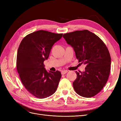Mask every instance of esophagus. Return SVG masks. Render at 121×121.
Here are the masks:
<instances>
[{"label":"esophagus","mask_w":121,"mask_h":121,"mask_svg":"<svg viewBox=\"0 0 121 121\" xmlns=\"http://www.w3.org/2000/svg\"><path fill=\"white\" fill-rule=\"evenodd\" d=\"M67 72H68V71H67V70L63 71H61V74L62 75H64V74H66V73H67Z\"/></svg>","instance_id":"34e87169"}]
</instances>
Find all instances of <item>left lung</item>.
<instances>
[{
  "instance_id": "8db88e82",
  "label": "left lung",
  "mask_w": 121,
  "mask_h": 121,
  "mask_svg": "<svg viewBox=\"0 0 121 121\" xmlns=\"http://www.w3.org/2000/svg\"><path fill=\"white\" fill-rule=\"evenodd\" d=\"M63 37L74 48L79 62L86 65L85 72H76L75 91L84 97L96 95L107 83L110 73L111 58L107 46L87 30L68 33Z\"/></svg>"
}]
</instances>
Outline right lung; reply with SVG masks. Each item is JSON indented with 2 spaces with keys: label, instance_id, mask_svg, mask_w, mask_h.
<instances>
[{
  "label": "right lung",
  "instance_id": "obj_1",
  "mask_svg": "<svg viewBox=\"0 0 121 121\" xmlns=\"http://www.w3.org/2000/svg\"><path fill=\"white\" fill-rule=\"evenodd\" d=\"M63 34L39 30L23 38L17 50V69L20 78L29 92L45 98L56 92L61 78L60 72H48L44 61L47 60L52 46Z\"/></svg>",
  "mask_w": 121,
  "mask_h": 121
}]
</instances>
